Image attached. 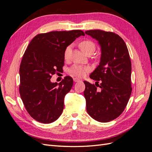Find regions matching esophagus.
I'll return each mask as SVG.
<instances>
[{
	"instance_id": "obj_1",
	"label": "esophagus",
	"mask_w": 152,
	"mask_h": 152,
	"mask_svg": "<svg viewBox=\"0 0 152 152\" xmlns=\"http://www.w3.org/2000/svg\"><path fill=\"white\" fill-rule=\"evenodd\" d=\"M73 81L75 82H79V81H80V80L79 79H78V78L75 77V78H73Z\"/></svg>"
}]
</instances>
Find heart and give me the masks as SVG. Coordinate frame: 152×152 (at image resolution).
<instances>
[{
  "mask_svg": "<svg viewBox=\"0 0 152 152\" xmlns=\"http://www.w3.org/2000/svg\"><path fill=\"white\" fill-rule=\"evenodd\" d=\"M80 48L86 54H88L89 53H94L96 49L95 44L89 40H85L82 41L80 43ZM72 45H68L65 48V51H64V58L65 59H68L71 53ZM91 70V68L89 66H82L75 65L72 66L68 70L69 73L70 74L74 75L77 77H84L87 72Z\"/></svg>",
  "mask_w": 152,
  "mask_h": 152,
  "instance_id": "b5f03b06",
  "label": "heart"
}]
</instances>
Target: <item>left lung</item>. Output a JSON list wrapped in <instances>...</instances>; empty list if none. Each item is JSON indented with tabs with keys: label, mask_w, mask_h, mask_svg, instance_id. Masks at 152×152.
Returning <instances> with one entry per match:
<instances>
[{
	"label": "left lung",
	"mask_w": 152,
	"mask_h": 152,
	"mask_svg": "<svg viewBox=\"0 0 152 152\" xmlns=\"http://www.w3.org/2000/svg\"><path fill=\"white\" fill-rule=\"evenodd\" d=\"M98 41L102 48L99 66L90 75L96 86L84 81L86 109L89 115L100 122L117 118L124 112L132 92L131 61L127 45L112 31L91 30L85 31ZM97 86L100 89L98 90Z\"/></svg>",
	"instance_id": "1"
}]
</instances>
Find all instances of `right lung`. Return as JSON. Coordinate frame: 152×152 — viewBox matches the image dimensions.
<instances>
[{
  "instance_id": "1",
  "label": "right lung",
  "mask_w": 152,
  "mask_h": 152,
  "mask_svg": "<svg viewBox=\"0 0 152 152\" xmlns=\"http://www.w3.org/2000/svg\"><path fill=\"white\" fill-rule=\"evenodd\" d=\"M80 35H85L80 30L39 34L27 47L20 66L19 91L26 111L35 121L49 124L61 115L73 79L66 76L59 84L50 79L63 70L65 48Z\"/></svg>"
}]
</instances>
